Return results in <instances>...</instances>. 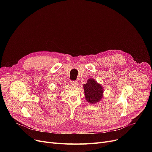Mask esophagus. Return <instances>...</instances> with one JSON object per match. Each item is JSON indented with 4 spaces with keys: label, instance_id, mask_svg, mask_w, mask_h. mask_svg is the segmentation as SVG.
I'll return each instance as SVG.
<instances>
[{
    "label": "esophagus",
    "instance_id": "34e87169",
    "mask_svg": "<svg viewBox=\"0 0 152 152\" xmlns=\"http://www.w3.org/2000/svg\"><path fill=\"white\" fill-rule=\"evenodd\" d=\"M70 85H71V86H76L77 84V81H70Z\"/></svg>",
    "mask_w": 152,
    "mask_h": 152
}]
</instances>
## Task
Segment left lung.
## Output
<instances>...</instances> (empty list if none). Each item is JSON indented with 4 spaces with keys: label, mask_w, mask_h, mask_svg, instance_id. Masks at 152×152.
I'll return each instance as SVG.
<instances>
[{
    "label": "left lung",
    "mask_w": 152,
    "mask_h": 152,
    "mask_svg": "<svg viewBox=\"0 0 152 152\" xmlns=\"http://www.w3.org/2000/svg\"><path fill=\"white\" fill-rule=\"evenodd\" d=\"M86 100L90 103H96L103 97V87L94 79H89L83 85Z\"/></svg>",
    "instance_id": "obj_1"
}]
</instances>
